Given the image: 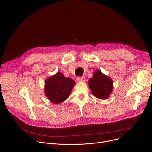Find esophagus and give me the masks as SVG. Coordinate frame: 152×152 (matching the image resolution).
Returning a JSON list of instances; mask_svg holds the SVG:
<instances>
[{"mask_svg":"<svg viewBox=\"0 0 152 152\" xmlns=\"http://www.w3.org/2000/svg\"><path fill=\"white\" fill-rule=\"evenodd\" d=\"M76 80L78 82H84L86 80V77L84 76H79L77 77Z\"/></svg>","mask_w":152,"mask_h":152,"instance_id":"34e87169","label":"esophagus"}]
</instances>
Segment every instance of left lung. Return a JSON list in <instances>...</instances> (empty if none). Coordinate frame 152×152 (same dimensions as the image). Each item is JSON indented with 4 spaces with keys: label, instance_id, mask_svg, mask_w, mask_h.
<instances>
[{
    "label": "left lung",
    "instance_id": "left-lung-1",
    "mask_svg": "<svg viewBox=\"0 0 152 152\" xmlns=\"http://www.w3.org/2000/svg\"><path fill=\"white\" fill-rule=\"evenodd\" d=\"M89 87L95 97L101 99L108 98L113 90V82L109 77L99 70H96L92 78L89 79Z\"/></svg>",
    "mask_w": 152,
    "mask_h": 152
}]
</instances>
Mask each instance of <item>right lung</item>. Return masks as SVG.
Listing matches in <instances>:
<instances>
[{
	"label": "right lung",
	"instance_id": "right-lung-1",
	"mask_svg": "<svg viewBox=\"0 0 152 152\" xmlns=\"http://www.w3.org/2000/svg\"><path fill=\"white\" fill-rule=\"evenodd\" d=\"M75 85L72 79L58 72L46 80L45 93L51 102L59 104L68 98Z\"/></svg>",
	"mask_w": 152,
	"mask_h": 152
}]
</instances>
